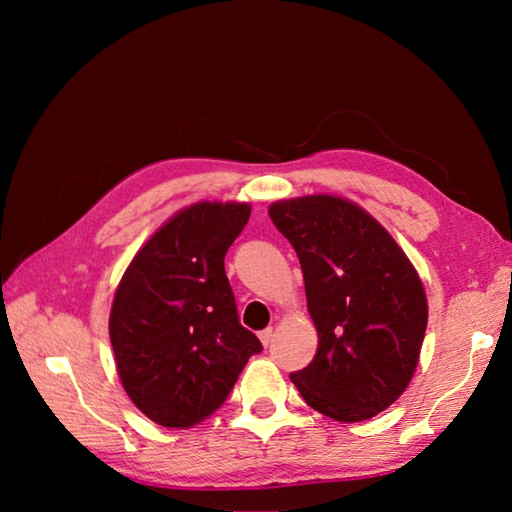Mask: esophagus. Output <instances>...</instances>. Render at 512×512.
<instances>
[{"label":"esophagus","instance_id":"34e87169","mask_svg":"<svg viewBox=\"0 0 512 512\" xmlns=\"http://www.w3.org/2000/svg\"><path fill=\"white\" fill-rule=\"evenodd\" d=\"M259 341H262V345L266 348V345L273 341V327H266V329H262V332H259Z\"/></svg>","mask_w":512,"mask_h":512}]
</instances>
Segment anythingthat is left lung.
<instances>
[{
  "label": "left lung",
  "instance_id": "obj_1",
  "mask_svg": "<svg viewBox=\"0 0 512 512\" xmlns=\"http://www.w3.org/2000/svg\"><path fill=\"white\" fill-rule=\"evenodd\" d=\"M268 216L296 248L318 332L314 361L291 381L327 418H375L418 368L429 318L418 271L391 232L348 198H287Z\"/></svg>",
  "mask_w": 512,
  "mask_h": 512
}]
</instances>
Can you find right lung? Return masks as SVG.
<instances>
[{"label":"right lung","mask_w":512,"mask_h":512,"mask_svg":"<svg viewBox=\"0 0 512 512\" xmlns=\"http://www.w3.org/2000/svg\"><path fill=\"white\" fill-rule=\"evenodd\" d=\"M248 203L201 201L176 212L137 250L110 309L121 386L146 418L171 429L205 420L262 352L241 327L223 259Z\"/></svg>","instance_id":"add662e5"}]
</instances>
